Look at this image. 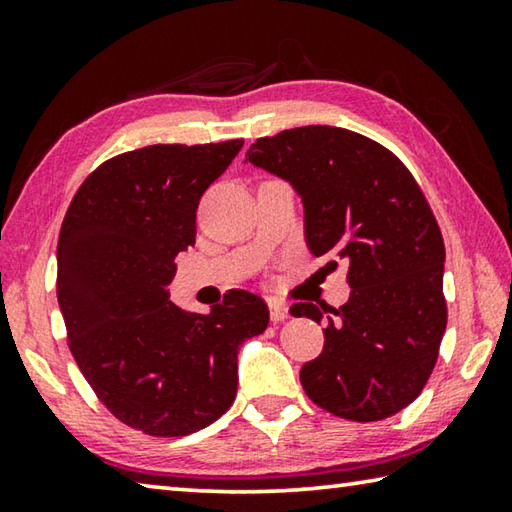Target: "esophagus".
<instances>
[{"label": "esophagus", "instance_id": "obj_1", "mask_svg": "<svg viewBox=\"0 0 512 512\" xmlns=\"http://www.w3.org/2000/svg\"><path fill=\"white\" fill-rule=\"evenodd\" d=\"M269 310H271V321L273 323H282L289 319V307L282 305L280 300H269Z\"/></svg>", "mask_w": 512, "mask_h": 512}]
</instances>
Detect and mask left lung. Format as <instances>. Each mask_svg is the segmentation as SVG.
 <instances>
[{
  "mask_svg": "<svg viewBox=\"0 0 512 512\" xmlns=\"http://www.w3.org/2000/svg\"><path fill=\"white\" fill-rule=\"evenodd\" d=\"M246 161L303 200L312 255L348 266L339 310L291 307L328 323L321 355L300 369L305 394L344 419L396 415L424 389L446 330L444 241L415 177L380 143L330 125L257 139Z\"/></svg>",
  "mask_w": 512,
  "mask_h": 512,
  "instance_id": "left-lung-1",
  "label": "left lung"
}]
</instances>
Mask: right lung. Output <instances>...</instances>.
<instances>
[{
    "label": "right lung",
    "mask_w": 512,
    "mask_h": 512,
    "mask_svg": "<svg viewBox=\"0 0 512 512\" xmlns=\"http://www.w3.org/2000/svg\"><path fill=\"white\" fill-rule=\"evenodd\" d=\"M243 141L148 145L88 175L63 218L56 294L68 346L109 412L154 437L205 428L237 396V355L269 326L259 296L232 289L209 314L168 298L196 209Z\"/></svg>",
    "instance_id": "add662e5"
}]
</instances>
